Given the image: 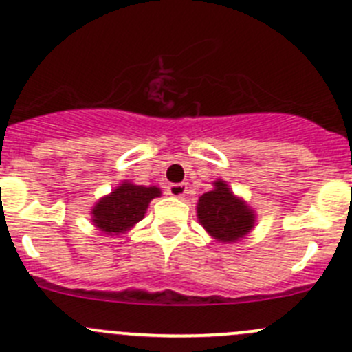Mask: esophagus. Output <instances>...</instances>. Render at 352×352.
<instances>
[{
    "instance_id": "34e87169",
    "label": "esophagus",
    "mask_w": 352,
    "mask_h": 352,
    "mask_svg": "<svg viewBox=\"0 0 352 352\" xmlns=\"http://www.w3.org/2000/svg\"><path fill=\"white\" fill-rule=\"evenodd\" d=\"M166 190H168L170 196L182 197V196H186L187 186H186V184H170V186L166 187Z\"/></svg>"
}]
</instances>
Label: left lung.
<instances>
[{
    "label": "left lung",
    "instance_id": "8db88e82",
    "mask_svg": "<svg viewBox=\"0 0 352 352\" xmlns=\"http://www.w3.org/2000/svg\"><path fill=\"white\" fill-rule=\"evenodd\" d=\"M214 189L197 201V218L208 234L220 242H235L254 227L256 214L241 197L234 196L223 180L213 184Z\"/></svg>",
    "mask_w": 352,
    "mask_h": 352
}]
</instances>
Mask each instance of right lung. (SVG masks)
I'll return each instance as SVG.
<instances>
[{"instance_id": "obj_1", "label": "right lung", "mask_w": 352, "mask_h": 352, "mask_svg": "<svg viewBox=\"0 0 352 352\" xmlns=\"http://www.w3.org/2000/svg\"><path fill=\"white\" fill-rule=\"evenodd\" d=\"M162 196L158 187H144L124 182L113 189V192L101 197L94 204L93 223L108 235L125 234L138 221L144 218L149 203L155 197Z\"/></svg>"}]
</instances>
